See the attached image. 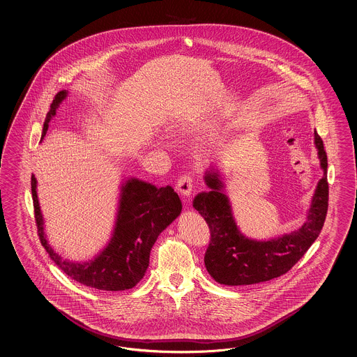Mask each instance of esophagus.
I'll use <instances>...</instances> for the list:
<instances>
[{"instance_id":"obj_1","label":"esophagus","mask_w":357,"mask_h":357,"mask_svg":"<svg viewBox=\"0 0 357 357\" xmlns=\"http://www.w3.org/2000/svg\"><path fill=\"white\" fill-rule=\"evenodd\" d=\"M192 190H193V179L190 175H184L178 182H176V191L183 199H188L191 196Z\"/></svg>"}]
</instances>
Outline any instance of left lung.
<instances>
[{"mask_svg": "<svg viewBox=\"0 0 357 357\" xmlns=\"http://www.w3.org/2000/svg\"><path fill=\"white\" fill-rule=\"evenodd\" d=\"M313 143L324 174L313 192L305 222L294 231L270 240L243 235L227 196L225 175L217 165H210L205 170L204 182L209 192H200L193 199V208L205 218L211 231V241L204 261L210 276L217 282L241 287L278 278L287 273L319 237L328 211V157L316 131Z\"/></svg>", "mask_w": 357, "mask_h": 357, "instance_id": "1", "label": "left lung"}]
</instances>
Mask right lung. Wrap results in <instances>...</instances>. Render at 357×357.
Returning <instances> with one entry per match:
<instances>
[{
    "mask_svg": "<svg viewBox=\"0 0 357 357\" xmlns=\"http://www.w3.org/2000/svg\"><path fill=\"white\" fill-rule=\"evenodd\" d=\"M68 91L58 93L46 114L41 140L49 122L56 114ZM36 223L41 243L66 275L81 285L103 291L131 289L144 278L149 254L157 237L182 213V201L173 187L157 188L138 178L122 179L111 238L105 248L89 261L64 259L47 241L45 220L37 196V179L31 178Z\"/></svg>",
    "mask_w": 357,
    "mask_h": 357,
    "instance_id": "1",
    "label": "right lung"
}]
</instances>
